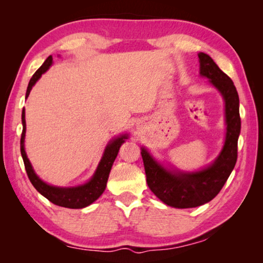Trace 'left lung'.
<instances>
[{
    "mask_svg": "<svg viewBox=\"0 0 263 263\" xmlns=\"http://www.w3.org/2000/svg\"><path fill=\"white\" fill-rule=\"evenodd\" d=\"M199 74L209 79L225 101L226 137L220 154L211 166L199 172L173 173L141 148L146 181L157 197L169 206L188 209L203 205L219 194L232 173L238 158V138L241 128L239 96L233 81L218 67L210 55L198 53Z\"/></svg>",
    "mask_w": 263,
    "mask_h": 263,
    "instance_id": "8db88e82",
    "label": "left lung"
}]
</instances>
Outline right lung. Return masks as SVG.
Masks as SVG:
<instances>
[{"label": "right lung", "instance_id": "obj_1", "mask_svg": "<svg viewBox=\"0 0 263 263\" xmlns=\"http://www.w3.org/2000/svg\"><path fill=\"white\" fill-rule=\"evenodd\" d=\"M53 58L50 55L45 60V62L41 66L37 72H35L32 78H31L28 89H26V95L25 99H28L31 89L34 86V83L41 79L42 74H44L46 70L50 68L52 65ZM22 124H23V131H22L21 137V154L23 158L24 166L26 174L29 176V180L31 183L37 189L38 193H41L44 197H46L48 201L52 202L53 204L59 206L68 208V209H82L88 205H90L91 203H94L100 196L103 194L105 190L106 182L109 179V174L112 167V163L115 161L116 157H117L119 147L125 139H127V135H123L121 137L115 138L111 140L108 146L105 147V151L102 157L101 161L97 166V169L95 174L89 180L87 183L78 186H70V188H60V186H54L45 183L42 181L35 174L32 166L29 161L28 157H26L25 149H24V138H25V110L22 111Z\"/></svg>", "mask_w": 263, "mask_h": 263}]
</instances>
